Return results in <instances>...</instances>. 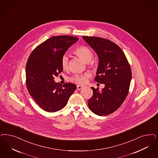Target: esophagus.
Masks as SVG:
<instances>
[{
  "label": "esophagus",
  "instance_id": "esophagus-1",
  "mask_svg": "<svg viewBox=\"0 0 158 158\" xmlns=\"http://www.w3.org/2000/svg\"><path fill=\"white\" fill-rule=\"evenodd\" d=\"M83 87H84V86H81V85H77V90H81Z\"/></svg>",
  "mask_w": 158,
  "mask_h": 158
}]
</instances>
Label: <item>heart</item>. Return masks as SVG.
<instances>
[{
    "mask_svg": "<svg viewBox=\"0 0 158 158\" xmlns=\"http://www.w3.org/2000/svg\"><path fill=\"white\" fill-rule=\"evenodd\" d=\"M74 54L77 55L80 58H81L85 62L87 63V65L90 66L94 65V60H92L93 56L92 49L89 48L87 46L82 45L80 46L73 51ZM61 66L63 69H66L69 66V58L68 55H64L62 56L61 58ZM89 75L87 73H79L76 74L73 77H72L71 80L73 82L77 83L82 84L85 83L86 81V79L88 77Z\"/></svg>",
    "mask_w": 158,
    "mask_h": 158,
    "instance_id": "obj_1",
    "label": "heart"
}]
</instances>
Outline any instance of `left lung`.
Returning <instances> with one entry per match:
<instances>
[{
    "instance_id": "left-lung-1",
    "label": "left lung",
    "mask_w": 158,
    "mask_h": 158,
    "mask_svg": "<svg viewBox=\"0 0 158 158\" xmlns=\"http://www.w3.org/2000/svg\"><path fill=\"white\" fill-rule=\"evenodd\" d=\"M98 55V65L96 82L104 83L101 91L91 87L92 97L88 106L100 116L114 113L123 103L130 86L132 72L129 62L120 47L110 40L98 37H83Z\"/></svg>"
}]
</instances>
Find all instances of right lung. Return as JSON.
I'll use <instances>...</instances> for the list:
<instances>
[{
    "instance_id": "add662e5",
    "label": "right lung",
    "mask_w": 158,
    "mask_h": 158,
    "mask_svg": "<svg viewBox=\"0 0 158 158\" xmlns=\"http://www.w3.org/2000/svg\"><path fill=\"white\" fill-rule=\"evenodd\" d=\"M78 40L77 37L58 35L48 38L33 50L26 66V86L38 106L47 112L63 109L76 86L55 83L54 77L63 71L61 58L67 49Z\"/></svg>"
}]
</instances>
